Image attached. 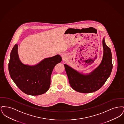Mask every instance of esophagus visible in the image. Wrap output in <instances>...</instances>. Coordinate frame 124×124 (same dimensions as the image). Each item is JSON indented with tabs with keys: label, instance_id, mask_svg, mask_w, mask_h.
Masks as SVG:
<instances>
[{
	"label": "esophagus",
	"instance_id": "obj_1",
	"mask_svg": "<svg viewBox=\"0 0 124 124\" xmlns=\"http://www.w3.org/2000/svg\"><path fill=\"white\" fill-rule=\"evenodd\" d=\"M61 56L63 59H65L66 57V54H65V53H62L61 54Z\"/></svg>",
	"mask_w": 124,
	"mask_h": 124
}]
</instances>
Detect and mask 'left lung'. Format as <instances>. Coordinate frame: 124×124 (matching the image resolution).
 Wrapping results in <instances>:
<instances>
[{"mask_svg":"<svg viewBox=\"0 0 124 124\" xmlns=\"http://www.w3.org/2000/svg\"><path fill=\"white\" fill-rule=\"evenodd\" d=\"M103 55L100 65L93 71L84 74L64 64L65 69L71 87L81 93H91L98 90L110 76L112 69V55L110 48L102 41Z\"/></svg>","mask_w":124,"mask_h":124,"instance_id":"8db88e82","label":"left lung"}]
</instances>
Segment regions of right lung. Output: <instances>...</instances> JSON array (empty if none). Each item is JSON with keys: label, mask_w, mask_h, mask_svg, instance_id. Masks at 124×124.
Instances as JSON below:
<instances>
[{"label": "right lung", "mask_w": 124, "mask_h": 124, "mask_svg": "<svg viewBox=\"0 0 124 124\" xmlns=\"http://www.w3.org/2000/svg\"><path fill=\"white\" fill-rule=\"evenodd\" d=\"M16 44L10 54L8 69L10 76L19 89L26 94L36 96L50 88L53 68L62 61L60 55L45 58L34 65H24L19 59Z\"/></svg>", "instance_id": "1"}]
</instances>
